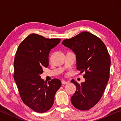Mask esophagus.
<instances>
[{"instance_id":"obj_1","label":"esophagus","mask_w":121,"mask_h":121,"mask_svg":"<svg viewBox=\"0 0 121 121\" xmlns=\"http://www.w3.org/2000/svg\"><path fill=\"white\" fill-rule=\"evenodd\" d=\"M61 83H62V84H66L68 83V82L65 81H62V82H61Z\"/></svg>"}]
</instances>
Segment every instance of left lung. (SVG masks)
Instances as JSON below:
<instances>
[{"label": "left lung", "instance_id": "obj_1", "mask_svg": "<svg viewBox=\"0 0 121 121\" xmlns=\"http://www.w3.org/2000/svg\"><path fill=\"white\" fill-rule=\"evenodd\" d=\"M62 44L75 53L77 70L85 72L84 82L79 84L71 81L76 86L71 103L79 110H89L101 99L109 80L110 58L107 49L99 37L87 31L65 39Z\"/></svg>", "mask_w": 121, "mask_h": 121}]
</instances>
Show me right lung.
<instances>
[{"label":"right lung","instance_id":"add662e5","mask_svg":"<svg viewBox=\"0 0 121 121\" xmlns=\"http://www.w3.org/2000/svg\"><path fill=\"white\" fill-rule=\"evenodd\" d=\"M61 39H48L31 34L20 44L14 61V78L22 101L34 111L42 113L52 107L54 96L61 85L58 79L48 83L41 78L43 67L48 66L51 49Z\"/></svg>","mask_w":121,"mask_h":121}]
</instances>
